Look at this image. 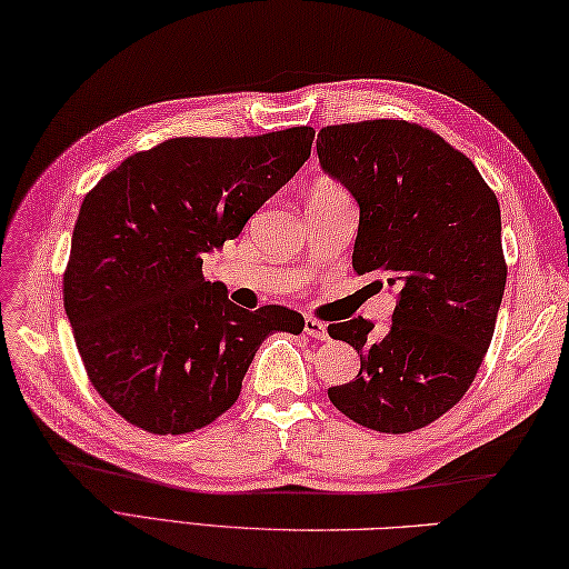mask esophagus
<instances>
[{
	"mask_svg": "<svg viewBox=\"0 0 569 569\" xmlns=\"http://www.w3.org/2000/svg\"><path fill=\"white\" fill-rule=\"evenodd\" d=\"M303 332H307V336H311V338H316V340H326L328 338V326L323 321H318V318H313V316H307V318H303Z\"/></svg>",
	"mask_w": 569,
	"mask_h": 569,
	"instance_id": "34e87169",
	"label": "esophagus"
}]
</instances>
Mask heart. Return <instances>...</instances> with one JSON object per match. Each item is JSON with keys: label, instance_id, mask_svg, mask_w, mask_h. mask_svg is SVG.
<instances>
[{"label": "heart", "instance_id": "heart-1", "mask_svg": "<svg viewBox=\"0 0 569 569\" xmlns=\"http://www.w3.org/2000/svg\"><path fill=\"white\" fill-rule=\"evenodd\" d=\"M316 188H340V186L332 183V180H318V183L313 186V190H316Z\"/></svg>", "mask_w": 569, "mask_h": 569}]
</instances>
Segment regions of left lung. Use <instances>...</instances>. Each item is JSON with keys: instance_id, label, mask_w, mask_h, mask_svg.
Listing matches in <instances>:
<instances>
[{"instance_id": "obj_1", "label": "left lung", "mask_w": 569, "mask_h": 569, "mask_svg": "<svg viewBox=\"0 0 569 569\" xmlns=\"http://www.w3.org/2000/svg\"><path fill=\"white\" fill-rule=\"evenodd\" d=\"M316 151L359 204L355 270L398 292L383 336L362 316L328 326L362 362L328 398L357 425L406 435L459 403L490 348L507 282L500 204L473 161L408 120L328 124Z\"/></svg>"}]
</instances>
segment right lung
<instances>
[{"label":"right lung","mask_w":569,"mask_h":569,"mask_svg":"<svg viewBox=\"0 0 569 569\" xmlns=\"http://www.w3.org/2000/svg\"><path fill=\"white\" fill-rule=\"evenodd\" d=\"M313 128L173 137L124 159L89 192L62 277L64 311L93 389L151 435H188L241 393L260 342L303 316L248 311L202 256L237 239L311 157Z\"/></svg>","instance_id":"right-lung-1"}]
</instances>
